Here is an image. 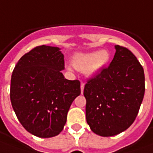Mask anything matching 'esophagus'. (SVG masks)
I'll list each match as a JSON object with an SVG mask.
<instances>
[{"label":"esophagus","mask_w":153,"mask_h":153,"mask_svg":"<svg viewBox=\"0 0 153 153\" xmlns=\"http://www.w3.org/2000/svg\"><path fill=\"white\" fill-rule=\"evenodd\" d=\"M80 88H81V93H83L84 92V88H85V84H84V83H81Z\"/></svg>","instance_id":"1"}]
</instances>
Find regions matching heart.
Masks as SVG:
<instances>
[{"label":"heart","instance_id":"heart-1","mask_svg":"<svg viewBox=\"0 0 153 153\" xmlns=\"http://www.w3.org/2000/svg\"><path fill=\"white\" fill-rule=\"evenodd\" d=\"M109 54L107 51L79 53L73 58V65L79 71H85L87 75L92 76L107 65Z\"/></svg>","mask_w":153,"mask_h":153}]
</instances>
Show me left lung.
I'll return each instance as SVG.
<instances>
[{"instance_id": "8db88e82", "label": "left lung", "mask_w": 153, "mask_h": 153, "mask_svg": "<svg viewBox=\"0 0 153 153\" xmlns=\"http://www.w3.org/2000/svg\"><path fill=\"white\" fill-rule=\"evenodd\" d=\"M108 68L89 79L85 85L87 124L95 134L113 136L134 123L145 94V74L135 56L115 45Z\"/></svg>"}]
</instances>
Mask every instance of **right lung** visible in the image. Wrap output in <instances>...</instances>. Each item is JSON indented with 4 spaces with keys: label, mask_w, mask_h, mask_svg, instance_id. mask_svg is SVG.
Instances as JSON below:
<instances>
[{
    "label": "right lung",
    "mask_w": 153,
    "mask_h": 153,
    "mask_svg": "<svg viewBox=\"0 0 153 153\" xmlns=\"http://www.w3.org/2000/svg\"><path fill=\"white\" fill-rule=\"evenodd\" d=\"M64 57L58 47L39 45L24 54L14 68L10 99L14 112L28 132L41 138L62 130L79 80L64 78Z\"/></svg>",
    "instance_id": "add662e5"
}]
</instances>
